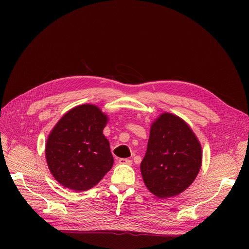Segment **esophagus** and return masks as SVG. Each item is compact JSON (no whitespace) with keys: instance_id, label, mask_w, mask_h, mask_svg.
I'll return each instance as SVG.
<instances>
[{"instance_id":"esophagus-1","label":"esophagus","mask_w":249,"mask_h":249,"mask_svg":"<svg viewBox=\"0 0 249 249\" xmlns=\"http://www.w3.org/2000/svg\"><path fill=\"white\" fill-rule=\"evenodd\" d=\"M118 162L119 164H124V165H132V161L129 159H119Z\"/></svg>"}]
</instances>
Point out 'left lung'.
Returning <instances> with one entry per match:
<instances>
[{"label": "left lung", "mask_w": 249, "mask_h": 249, "mask_svg": "<svg viewBox=\"0 0 249 249\" xmlns=\"http://www.w3.org/2000/svg\"><path fill=\"white\" fill-rule=\"evenodd\" d=\"M201 162L200 142L184 119L164 112L154 120L140 164L150 192L159 198L177 196L194 182Z\"/></svg>", "instance_id": "8db88e82"}]
</instances>
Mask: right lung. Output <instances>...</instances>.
<instances>
[{"label": "right lung", "mask_w": 249, "mask_h": 249, "mask_svg": "<svg viewBox=\"0 0 249 249\" xmlns=\"http://www.w3.org/2000/svg\"><path fill=\"white\" fill-rule=\"evenodd\" d=\"M108 115L92 104L67 111L46 143L49 169L59 184L76 192L94 187L112 168L114 159L103 131Z\"/></svg>", "instance_id": "right-lung-1"}]
</instances>
